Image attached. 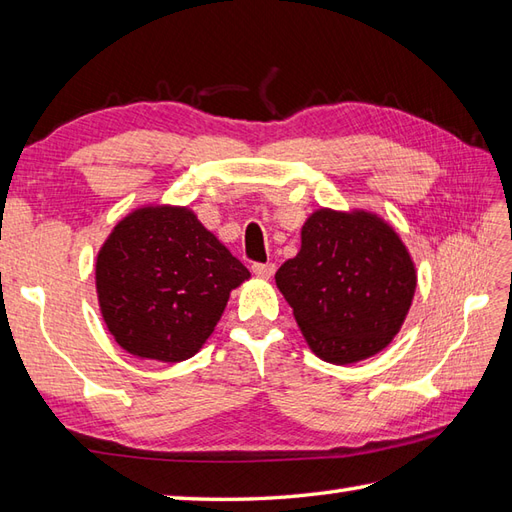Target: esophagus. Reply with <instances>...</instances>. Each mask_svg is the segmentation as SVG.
Listing matches in <instances>:
<instances>
[{
    "mask_svg": "<svg viewBox=\"0 0 512 512\" xmlns=\"http://www.w3.org/2000/svg\"><path fill=\"white\" fill-rule=\"evenodd\" d=\"M253 275L259 279H270L275 275V264H253Z\"/></svg>",
    "mask_w": 512,
    "mask_h": 512,
    "instance_id": "34e87169",
    "label": "esophagus"
}]
</instances>
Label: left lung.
Wrapping results in <instances>:
<instances>
[{
  "label": "left lung",
  "instance_id": "1",
  "mask_svg": "<svg viewBox=\"0 0 512 512\" xmlns=\"http://www.w3.org/2000/svg\"><path fill=\"white\" fill-rule=\"evenodd\" d=\"M275 281L310 350L321 361L350 365L385 350L400 332L416 266L383 217L319 209L301 226L299 253Z\"/></svg>",
  "mask_w": 512,
  "mask_h": 512
}]
</instances>
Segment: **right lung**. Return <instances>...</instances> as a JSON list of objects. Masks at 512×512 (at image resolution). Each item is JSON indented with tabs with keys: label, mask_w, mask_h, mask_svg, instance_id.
<instances>
[{
	"label": "right lung",
	"mask_w": 512,
	"mask_h": 512,
	"mask_svg": "<svg viewBox=\"0 0 512 512\" xmlns=\"http://www.w3.org/2000/svg\"><path fill=\"white\" fill-rule=\"evenodd\" d=\"M250 277L189 206L127 213L96 255V295L125 352L180 363L213 334L231 290Z\"/></svg>",
	"instance_id": "add662e5"
}]
</instances>
